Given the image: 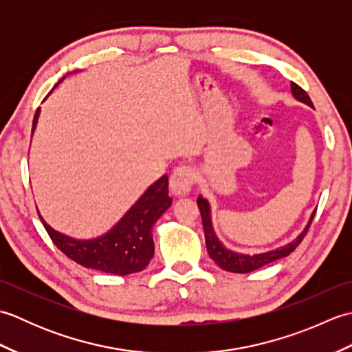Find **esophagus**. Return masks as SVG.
Segmentation results:
<instances>
[{
	"label": "esophagus",
	"instance_id": "1",
	"mask_svg": "<svg viewBox=\"0 0 352 352\" xmlns=\"http://www.w3.org/2000/svg\"><path fill=\"white\" fill-rule=\"evenodd\" d=\"M195 183V172L190 166H178L174 169L169 178V189L174 195H188Z\"/></svg>",
	"mask_w": 352,
	"mask_h": 352
}]
</instances>
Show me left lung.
<instances>
[{"label": "left lung", "mask_w": 352, "mask_h": 352, "mask_svg": "<svg viewBox=\"0 0 352 352\" xmlns=\"http://www.w3.org/2000/svg\"><path fill=\"white\" fill-rule=\"evenodd\" d=\"M290 89H292V95L295 96L298 101H301L304 104H307V106L313 107V102L310 100V96L307 95V92L301 89L298 85L295 83H290ZM198 207H199V212H201V218H203V227H204V236H206V246H207V252L208 256H210L214 263L218 265L219 267H222L223 271H228V272H236V274H248L256 271V269L272 263V261L283 258V257H287L292 251H295V248L298 245L302 242V239L307 234V231L311 226V221L315 218V213L313 212L309 223L305 226V228L301 231V234L298 236L295 241H292L290 243L280 246V248L272 250V251H266V252H260V254H241V252H234L228 248H226L221 243V241L216 236L214 230H213V223H212V212H210V204H208V201L204 199L203 197H198L197 199Z\"/></svg>", "instance_id": "1"}]
</instances>
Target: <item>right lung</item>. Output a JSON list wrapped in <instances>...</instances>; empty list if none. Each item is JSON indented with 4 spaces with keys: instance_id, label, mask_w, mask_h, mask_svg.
<instances>
[{
    "instance_id": "obj_1",
    "label": "right lung",
    "mask_w": 352,
    "mask_h": 352,
    "mask_svg": "<svg viewBox=\"0 0 352 352\" xmlns=\"http://www.w3.org/2000/svg\"><path fill=\"white\" fill-rule=\"evenodd\" d=\"M57 85L54 87H57ZM39 113L41 110L37 109L33 119L32 134L34 133ZM170 204L172 199L168 195V175H163L149 186L144 195L130 207V210L116 222L113 228H110L106 234L100 237L87 239V241L72 239L51 228L41 214L39 218L51 241L71 260L87 269H96V271L116 275H129L144 271L149 260L153 258V226L168 210Z\"/></svg>"
}]
</instances>
